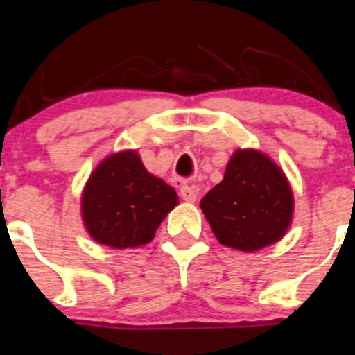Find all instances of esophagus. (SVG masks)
Segmentation results:
<instances>
[{
    "instance_id": "34e87169",
    "label": "esophagus",
    "mask_w": 355,
    "mask_h": 355,
    "mask_svg": "<svg viewBox=\"0 0 355 355\" xmlns=\"http://www.w3.org/2000/svg\"><path fill=\"white\" fill-rule=\"evenodd\" d=\"M180 196L182 199L187 200V202H196V199H198V189L194 187V185H182L180 187Z\"/></svg>"
}]
</instances>
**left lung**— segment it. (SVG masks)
Here are the masks:
<instances>
[{"instance_id": "1", "label": "left lung", "mask_w": 355, "mask_h": 355, "mask_svg": "<svg viewBox=\"0 0 355 355\" xmlns=\"http://www.w3.org/2000/svg\"><path fill=\"white\" fill-rule=\"evenodd\" d=\"M200 209L221 245L256 252L285 237L293 220V192L285 171L257 149H237L223 180Z\"/></svg>"}]
</instances>
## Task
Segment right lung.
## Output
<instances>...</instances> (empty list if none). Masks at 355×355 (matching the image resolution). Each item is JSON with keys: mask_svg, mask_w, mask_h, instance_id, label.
I'll return each instance as SVG.
<instances>
[{"mask_svg": "<svg viewBox=\"0 0 355 355\" xmlns=\"http://www.w3.org/2000/svg\"><path fill=\"white\" fill-rule=\"evenodd\" d=\"M178 204L171 185L149 173L137 149L106 156L89 175L80 196L85 232L111 249H137L155 239Z\"/></svg>", "mask_w": 355, "mask_h": 355, "instance_id": "add662e5", "label": "right lung"}]
</instances>
